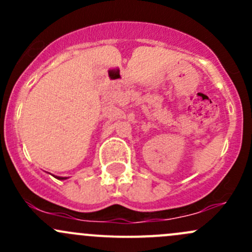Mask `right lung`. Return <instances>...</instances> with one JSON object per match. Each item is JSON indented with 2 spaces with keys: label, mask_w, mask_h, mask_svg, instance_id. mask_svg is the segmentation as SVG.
<instances>
[{
  "label": "right lung",
  "mask_w": 252,
  "mask_h": 252,
  "mask_svg": "<svg viewBox=\"0 0 252 252\" xmlns=\"http://www.w3.org/2000/svg\"><path fill=\"white\" fill-rule=\"evenodd\" d=\"M57 178V179H61V180H63V179H67V178H63V177H56Z\"/></svg>",
  "instance_id": "right-lung-1"
}]
</instances>
